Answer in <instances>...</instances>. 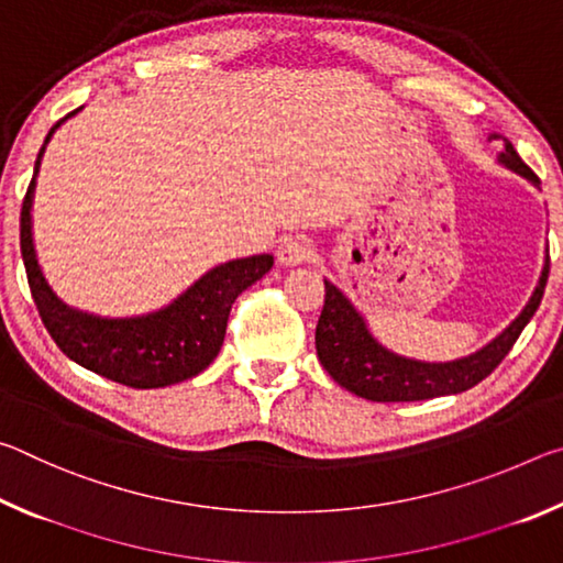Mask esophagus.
<instances>
[{
	"mask_svg": "<svg viewBox=\"0 0 563 563\" xmlns=\"http://www.w3.org/2000/svg\"><path fill=\"white\" fill-rule=\"evenodd\" d=\"M312 255V245L308 238L302 235H288L283 238L278 245V261L283 265H300Z\"/></svg>",
	"mask_w": 563,
	"mask_h": 563,
	"instance_id": "obj_1",
	"label": "esophagus"
}]
</instances>
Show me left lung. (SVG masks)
<instances>
[{
  "mask_svg": "<svg viewBox=\"0 0 563 563\" xmlns=\"http://www.w3.org/2000/svg\"><path fill=\"white\" fill-rule=\"evenodd\" d=\"M489 139L501 144L497 164L527 178L533 188H539L541 180L519 158L511 141L504 139L501 133H489ZM547 280L549 245L537 288H533L531 298L523 305L519 316L497 338L472 352V355L437 362L399 355V352L389 350L385 342L375 338V332L367 325V318L355 308V302L335 283L325 278V305H322L316 328V350L320 365L328 369L330 377L340 387L350 389L357 397L373 399V402H417V399L460 395L464 389L479 385L509 355L514 342H517L521 330L527 328V322L541 305Z\"/></svg>",
  "mask_w": 563,
  "mask_h": 563,
  "instance_id": "1",
  "label": "left lung"
}]
</instances>
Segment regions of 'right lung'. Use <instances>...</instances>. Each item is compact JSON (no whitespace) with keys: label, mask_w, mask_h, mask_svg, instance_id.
<instances>
[{"label":"right lung","mask_w":563,"mask_h":563,"mask_svg":"<svg viewBox=\"0 0 563 563\" xmlns=\"http://www.w3.org/2000/svg\"><path fill=\"white\" fill-rule=\"evenodd\" d=\"M69 117L56 121L46 133L34 164L32 184L26 188L22 203V221H19V245L30 280L32 298L40 308L44 328L49 330L56 345L76 365L91 369L113 383L136 389L168 387L184 379L196 377L211 365L221 352L228 316L238 295L253 283H258L273 268V255H247L216 265L203 273L194 285L158 310L129 318H103L97 312L79 310L66 305L46 280L36 258L32 206L36 174H40L42 156L54 131Z\"/></svg>","instance_id":"obj_1"}]
</instances>
